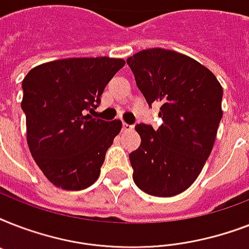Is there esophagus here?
<instances>
[{
    "mask_svg": "<svg viewBox=\"0 0 249 249\" xmlns=\"http://www.w3.org/2000/svg\"><path fill=\"white\" fill-rule=\"evenodd\" d=\"M132 129H133V125H129V124H126V123H123V130L128 132V130H132Z\"/></svg>",
    "mask_w": 249,
    "mask_h": 249,
    "instance_id": "34e87169",
    "label": "esophagus"
}]
</instances>
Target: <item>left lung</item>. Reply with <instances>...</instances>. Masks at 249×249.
I'll return each instance as SVG.
<instances>
[{
  "label": "left lung",
  "instance_id": "8db88e82",
  "mask_svg": "<svg viewBox=\"0 0 249 249\" xmlns=\"http://www.w3.org/2000/svg\"><path fill=\"white\" fill-rule=\"evenodd\" d=\"M126 63L147 105H161L163 120L156 130L136 125L141 146L129 154L133 179L148 195L174 196L193 185L211 155L222 86L208 68L173 50L146 49Z\"/></svg>",
  "mask_w": 249,
  "mask_h": 249
}]
</instances>
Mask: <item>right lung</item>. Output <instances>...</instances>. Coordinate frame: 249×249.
Masks as SVG:
<instances>
[{"instance_id":"obj_1","label":"right lung","mask_w":249,"mask_h":249,"mask_svg":"<svg viewBox=\"0 0 249 249\" xmlns=\"http://www.w3.org/2000/svg\"><path fill=\"white\" fill-rule=\"evenodd\" d=\"M124 59L68 58L40 64L23 80L27 142L45 177L63 190L97 181L121 121L93 119L106 85Z\"/></svg>"}]
</instances>
